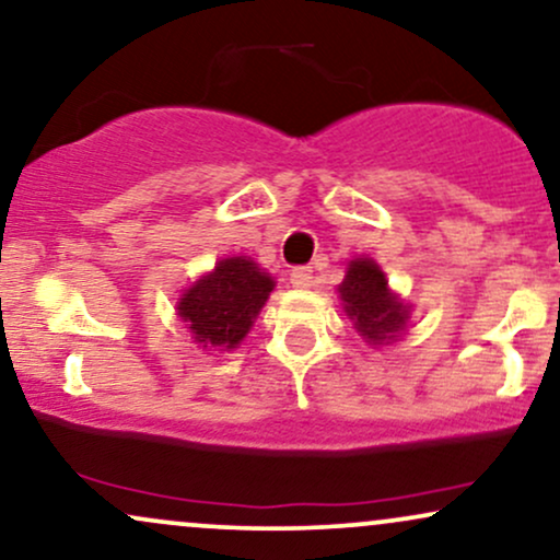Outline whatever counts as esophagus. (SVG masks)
I'll use <instances>...</instances> for the list:
<instances>
[{
    "label": "esophagus",
    "mask_w": 560,
    "mask_h": 560,
    "mask_svg": "<svg viewBox=\"0 0 560 560\" xmlns=\"http://www.w3.org/2000/svg\"><path fill=\"white\" fill-rule=\"evenodd\" d=\"M289 281H292V287H298V289H310L313 287V268L310 266L294 268V271L289 273Z\"/></svg>",
    "instance_id": "esophagus-1"
}]
</instances>
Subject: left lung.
I'll list each match as a JSON object with an SVG mask.
<instances>
[{"label": "left lung", "instance_id": "8db88e82", "mask_svg": "<svg viewBox=\"0 0 560 560\" xmlns=\"http://www.w3.org/2000/svg\"><path fill=\"white\" fill-rule=\"evenodd\" d=\"M339 298L368 345H388L407 328L409 305L390 292L386 273L375 260L354 258L349 262Z\"/></svg>", "mask_w": 560, "mask_h": 560}]
</instances>
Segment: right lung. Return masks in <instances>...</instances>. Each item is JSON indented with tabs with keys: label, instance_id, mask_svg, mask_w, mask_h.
I'll return each instance as SVG.
<instances>
[{
	"label": "right lung",
	"instance_id": "add662e5",
	"mask_svg": "<svg viewBox=\"0 0 560 560\" xmlns=\"http://www.w3.org/2000/svg\"><path fill=\"white\" fill-rule=\"evenodd\" d=\"M273 287L271 276L247 255L224 258L215 262L211 273L185 289L177 315L203 349H234L253 328Z\"/></svg>",
	"mask_w": 560,
	"mask_h": 560
}]
</instances>
